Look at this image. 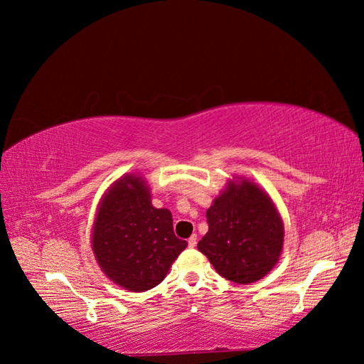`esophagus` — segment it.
I'll return each instance as SVG.
<instances>
[{
	"mask_svg": "<svg viewBox=\"0 0 364 364\" xmlns=\"http://www.w3.org/2000/svg\"><path fill=\"white\" fill-rule=\"evenodd\" d=\"M196 244H197V236H196V234H193V236L188 239V245H189V247H196Z\"/></svg>",
	"mask_w": 364,
	"mask_h": 364,
	"instance_id": "esophagus-1",
	"label": "esophagus"
}]
</instances>
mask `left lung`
Here are the masks:
<instances>
[{
  "label": "left lung",
  "mask_w": 364,
  "mask_h": 364,
  "mask_svg": "<svg viewBox=\"0 0 364 364\" xmlns=\"http://www.w3.org/2000/svg\"><path fill=\"white\" fill-rule=\"evenodd\" d=\"M230 181L207 210L208 232L197 244L220 276L250 284L279 260L284 225L271 197L245 178Z\"/></svg>",
  "instance_id": "obj_1"
}]
</instances>
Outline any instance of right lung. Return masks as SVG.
<instances>
[{"label":"right lung","instance_id":"add662e5","mask_svg":"<svg viewBox=\"0 0 364 364\" xmlns=\"http://www.w3.org/2000/svg\"><path fill=\"white\" fill-rule=\"evenodd\" d=\"M91 242L104 274L132 292L160 284L188 245L175 236L170 210L154 207L149 186L132 173L104 194Z\"/></svg>","mask_w":364,"mask_h":364}]
</instances>
